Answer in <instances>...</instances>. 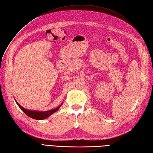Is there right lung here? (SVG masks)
<instances>
[{"mask_svg":"<svg viewBox=\"0 0 153 153\" xmlns=\"http://www.w3.org/2000/svg\"><path fill=\"white\" fill-rule=\"evenodd\" d=\"M16 103L18 105V106L20 107L21 110L23 112H24L27 116L30 117H32V118H33V119L38 120H44V119L47 118V117H49L51 114H52L53 113L59 110V108H60V107L61 106V105H62V103H61V105H60L57 108H54V109H52V110H50V111H48L40 112V111H35L27 110V109L21 107V105L17 102V101H16Z\"/></svg>","mask_w":153,"mask_h":153,"instance_id":"add662e5","label":"right lung"}]
</instances>
